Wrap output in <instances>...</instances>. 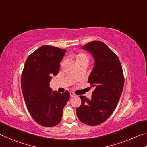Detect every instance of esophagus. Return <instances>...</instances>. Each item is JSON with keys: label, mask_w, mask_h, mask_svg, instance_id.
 <instances>
[{"label": "esophagus", "mask_w": 147, "mask_h": 147, "mask_svg": "<svg viewBox=\"0 0 147 147\" xmlns=\"http://www.w3.org/2000/svg\"><path fill=\"white\" fill-rule=\"evenodd\" d=\"M69 94H70V97H76V95L74 93V92H70V93H69Z\"/></svg>", "instance_id": "1"}]
</instances>
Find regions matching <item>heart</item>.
<instances>
[{
	"label": "heart",
	"mask_w": 147,
	"mask_h": 147,
	"mask_svg": "<svg viewBox=\"0 0 147 147\" xmlns=\"http://www.w3.org/2000/svg\"><path fill=\"white\" fill-rule=\"evenodd\" d=\"M76 63H83V62H89V55L85 52L83 51H79L78 53L76 54Z\"/></svg>",
	"instance_id": "b5f03b06"
}]
</instances>
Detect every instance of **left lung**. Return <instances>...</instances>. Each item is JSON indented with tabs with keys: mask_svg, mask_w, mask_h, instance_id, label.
I'll use <instances>...</instances> for the list:
<instances>
[{
	"mask_svg": "<svg viewBox=\"0 0 147 147\" xmlns=\"http://www.w3.org/2000/svg\"><path fill=\"white\" fill-rule=\"evenodd\" d=\"M95 59L88 82L95 90L88 100L80 96L81 106L77 108L78 119L84 124L97 126L114 112L121 95L125 78L117 55L101 41L94 40L83 46Z\"/></svg>",
	"mask_w": 147,
	"mask_h": 147,
	"instance_id": "8db88e82",
	"label": "left lung"
}]
</instances>
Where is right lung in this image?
Returning <instances> with one entry per match:
<instances>
[{
    "mask_svg": "<svg viewBox=\"0 0 147 147\" xmlns=\"http://www.w3.org/2000/svg\"><path fill=\"white\" fill-rule=\"evenodd\" d=\"M66 51L43 45L28 57L21 74V88L28 112L36 123L52 127L61 121L69 92H52L50 82L57 75L60 62Z\"/></svg>",
    "mask_w": 147,
    "mask_h": 147,
    "instance_id": "1",
    "label": "right lung"
}]
</instances>
